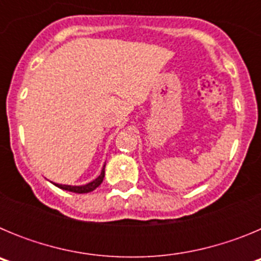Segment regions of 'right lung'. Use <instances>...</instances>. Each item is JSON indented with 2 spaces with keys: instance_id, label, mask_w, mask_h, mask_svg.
Listing matches in <instances>:
<instances>
[{
  "instance_id": "right-lung-1",
  "label": "right lung",
  "mask_w": 261,
  "mask_h": 261,
  "mask_svg": "<svg viewBox=\"0 0 261 261\" xmlns=\"http://www.w3.org/2000/svg\"><path fill=\"white\" fill-rule=\"evenodd\" d=\"M105 168H106V163L103 165V168L102 171H100V175H99L96 179H94V180H91L90 183L87 184H84V186H68V184H57V183H53L56 187H59V188H61V190H65V191H69V192H74V193H89L91 192V191H94L95 188H98L100 184H102L103 179H105Z\"/></svg>"
}]
</instances>
